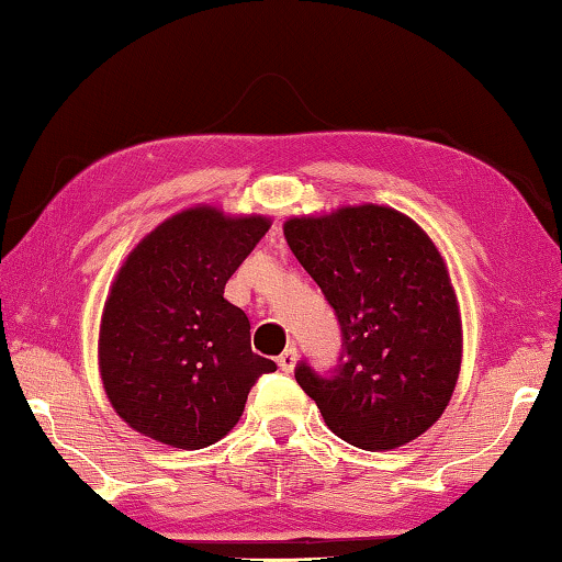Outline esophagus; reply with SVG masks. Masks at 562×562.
Masks as SVG:
<instances>
[{"label":"esophagus","instance_id":"34e87169","mask_svg":"<svg viewBox=\"0 0 562 562\" xmlns=\"http://www.w3.org/2000/svg\"><path fill=\"white\" fill-rule=\"evenodd\" d=\"M296 361H299V351H296V346H289L286 351H283V353L279 356V368H281V371L291 373V371H293V366H296Z\"/></svg>","mask_w":562,"mask_h":562}]
</instances>
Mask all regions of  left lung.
<instances>
[{
  "mask_svg": "<svg viewBox=\"0 0 562 562\" xmlns=\"http://www.w3.org/2000/svg\"><path fill=\"white\" fill-rule=\"evenodd\" d=\"M299 263L341 326L328 373L299 361L296 381L346 443L389 450L434 426L461 371V316L426 232L385 206H346L283 226Z\"/></svg>",
  "mask_w": 562,
  "mask_h": 562,
  "instance_id": "8db88e82",
  "label": "left lung"
}]
</instances>
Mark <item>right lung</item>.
I'll return each mask as SVG.
<instances>
[{
    "mask_svg": "<svg viewBox=\"0 0 562 562\" xmlns=\"http://www.w3.org/2000/svg\"><path fill=\"white\" fill-rule=\"evenodd\" d=\"M263 216L181 211L128 254L104 303L99 366L128 426L173 448H206L241 418L271 358L251 351V324L226 281L269 232Z\"/></svg>",
    "mask_w": 562,
    "mask_h": 562,
    "instance_id": "add662e5",
    "label": "right lung"
}]
</instances>
